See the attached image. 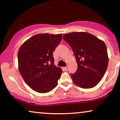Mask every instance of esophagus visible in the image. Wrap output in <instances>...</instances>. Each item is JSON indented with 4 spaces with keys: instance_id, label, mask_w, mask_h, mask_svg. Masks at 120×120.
Segmentation results:
<instances>
[{
    "instance_id": "obj_1",
    "label": "esophagus",
    "mask_w": 120,
    "mask_h": 120,
    "mask_svg": "<svg viewBox=\"0 0 120 120\" xmlns=\"http://www.w3.org/2000/svg\"><path fill=\"white\" fill-rule=\"evenodd\" d=\"M64 69L65 71H68V66H66V67H65V68H63Z\"/></svg>"
}]
</instances>
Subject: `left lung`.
<instances>
[{
    "label": "left lung",
    "mask_w": 120,
    "mask_h": 120,
    "mask_svg": "<svg viewBox=\"0 0 120 120\" xmlns=\"http://www.w3.org/2000/svg\"><path fill=\"white\" fill-rule=\"evenodd\" d=\"M63 38L72 49L77 64L76 73L71 74L73 83L84 89L95 87L108 68L109 57L105 43L85 32L66 33Z\"/></svg>",
    "instance_id": "8db88e82"
}]
</instances>
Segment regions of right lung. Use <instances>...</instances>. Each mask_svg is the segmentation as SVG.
<instances>
[{
  "mask_svg": "<svg viewBox=\"0 0 120 120\" xmlns=\"http://www.w3.org/2000/svg\"><path fill=\"white\" fill-rule=\"evenodd\" d=\"M61 39L62 34H37L19 49V72L26 84L37 92H49L57 85L63 71L54 64L52 53Z\"/></svg>",
  "mask_w": 120,
  "mask_h": 120,
  "instance_id": "right-lung-1",
  "label": "right lung"
}]
</instances>
